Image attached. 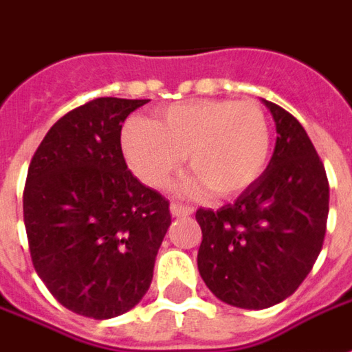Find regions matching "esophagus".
Returning a JSON list of instances; mask_svg holds the SVG:
<instances>
[{"label":"esophagus","mask_w":352,"mask_h":352,"mask_svg":"<svg viewBox=\"0 0 352 352\" xmlns=\"http://www.w3.org/2000/svg\"><path fill=\"white\" fill-rule=\"evenodd\" d=\"M194 208L190 206H184V204H179V201H173L171 204V215L173 217H186V215H192Z\"/></svg>","instance_id":"esophagus-1"}]
</instances>
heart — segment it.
Wrapping results in <instances>:
<instances>
[{
    "instance_id": "obj_1",
    "label": "heart",
    "mask_w": 352,
    "mask_h": 352,
    "mask_svg": "<svg viewBox=\"0 0 352 352\" xmlns=\"http://www.w3.org/2000/svg\"><path fill=\"white\" fill-rule=\"evenodd\" d=\"M122 151L142 183L162 188L188 154L196 171L181 183L186 194L213 190L230 198L244 192L267 169L269 118L255 100L204 99L173 104L152 122L131 118L122 129Z\"/></svg>"
}]
</instances>
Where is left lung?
Wrapping results in <instances>:
<instances>
[{"label":"left lung","mask_w":352,"mask_h":352,"mask_svg":"<svg viewBox=\"0 0 352 352\" xmlns=\"http://www.w3.org/2000/svg\"><path fill=\"white\" fill-rule=\"evenodd\" d=\"M276 146L255 183L217 211H196L198 270L211 294L240 309H267L289 297L324 244L330 184L303 125L265 100Z\"/></svg>","instance_id":"left-lung-1"}]
</instances>
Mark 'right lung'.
<instances>
[{
    "label": "right lung",
    "mask_w": 352,
    "mask_h": 352,
    "mask_svg": "<svg viewBox=\"0 0 352 352\" xmlns=\"http://www.w3.org/2000/svg\"><path fill=\"white\" fill-rule=\"evenodd\" d=\"M148 99L100 97L60 118L24 184V227L38 276L68 311L127 313L148 292L171 225L169 201L127 169L122 124Z\"/></svg>",
    "instance_id": "add662e5"
}]
</instances>
